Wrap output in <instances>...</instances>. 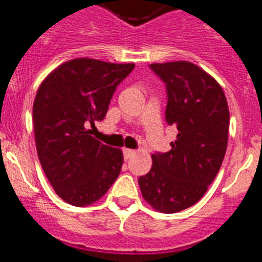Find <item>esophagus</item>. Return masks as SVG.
Instances as JSON below:
<instances>
[{"label":"esophagus","mask_w":262,"mask_h":262,"mask_svg":"<svg viewBox=\"0 0 262 262\" xmlns=\"http://www.w3.org/2000/svg\"><path fill=\"white\" fill-rule=\"evenodd\" d=\"M123 155H124V159H129V158L135 155V150H129V148H123Z\"/></svg>","instance_id":"esophagus-1"}]
</instances>
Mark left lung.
Listing matches in <instances>:
<instances>
[{
    "instance_id": "1",
    "label": "left lung",
    "mask_w": 262,
    "mask_h": 262,
    "mask_svg": "<svg viewBox=\"0 0 262 262\" xmlns=\"http://www.w3.org/2000/svg\"><path fill=\"white\" fill-rule=\"evenodd\" d=\"M150 68L166 84V122L178 135L171 150L152 155V167L138 182L155 210L178 213L204 196L221 168L228 147V101L221 85L195 64L172 61Z\"/></svg>"
}]
</instances>
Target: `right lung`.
I'll return each mask as SVG.
<instances>
[{
    "label": "right lung",
    "mask_w": 262,
    "mask_h": 262,
    "mask_svg": "<svg viewBox=\"0 0 262 262\" xmlns=\"http://www.w3.org/2000/svg\"><path fill=\"white\" fill-rule=\"evenodd\" d=\"M135 64L73 58L41 83L33 103L40 163L62 201L85 206L104 195L120 174L123 154L91 136L103 120L116 87Z\"/></svg>",
    "instance_id": "obj_1"
}]
</instances>
